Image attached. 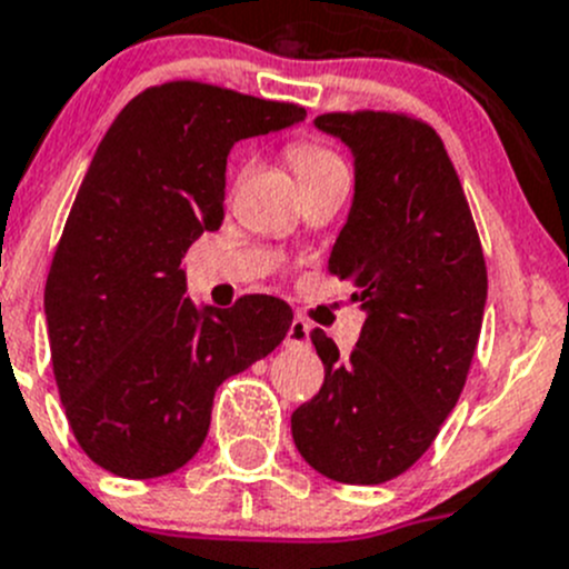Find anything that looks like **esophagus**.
<instances>
[{
  "instance_id": "34e87169",
  "label": "esophagus",
  "mask_w": 569,
  "mask_h": 569,
  "mask_svg": "<svg viewBox=\"0 0 569 569\" xmlns=\"http://www.w3.org/2000/svg\"><path fill=\"white\" fill-rule=\"evenodd\" d=\"M308 339H311V325L306 322L302 317H295L289 325V333H286V347H300V345H308Z\"/></svg>"
}]
</instances>
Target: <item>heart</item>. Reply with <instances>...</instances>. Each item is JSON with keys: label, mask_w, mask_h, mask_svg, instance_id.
Segmentation results:
<instances>
[{"label": "heart", "mask_w": 569, "mask_h": 569, "mask_svg": "<svg viewBox=\"0 0 569 569\" xmlns=\"http://www.w3.org/2000/svg\"><path fill=\"white\" fill-rule=\"evenodd\" d=\"M289 156H291V163H295V169H297V174H300V178H302V174L319 172V169L341 167L339 158H336L333 152L325 150V147H319V144H306V141H302V144L291 147Z\"/></svg>", "instance_id": "b5f03b06"}]
</instances>
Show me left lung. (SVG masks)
<instances>
[{
    "label": "left lung",
    "mask_w": 569,
    "mask_h": 569,
    "mask_svg": "<svg viewBox=\"0 0 569 569\" xmlns=\"http://www.w3.org/2000/svg\"><path fill=\"white\" fill-rule=\"evenodd\" d=\"M356 158V194L328 269L356 286L361 339L347 358L322 330L313 400L291 413L302 459L339 483H383L417 465L459 402L481 336L487 263L442 138L406 113L313 119Z\"/></svg>",
    "instance_id": "left-lung-1"
}]
</instances>
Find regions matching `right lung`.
I'll list each match as a JSON object with an SVG mask.
<instances>
[{"label": "right lung", "instance_id": "obj_1", "mask_svg": "<svg viewBox=\"0 0 569 569\" xmlns=\"http://www.w3.org/2000/svg\"><path fill=\"white\" fill-rule=\"evenodd\" d=\"M306 119L291 102L194 80L152 86L99 141L43 289L52 369L88 459L161 478L194 459L213 395L269 356L291 308L244 295L233 308L186 297V250L224 219L236 141Z\"/></svg>", "mask_w": 569, "mask_h": 569}]
</instances>
